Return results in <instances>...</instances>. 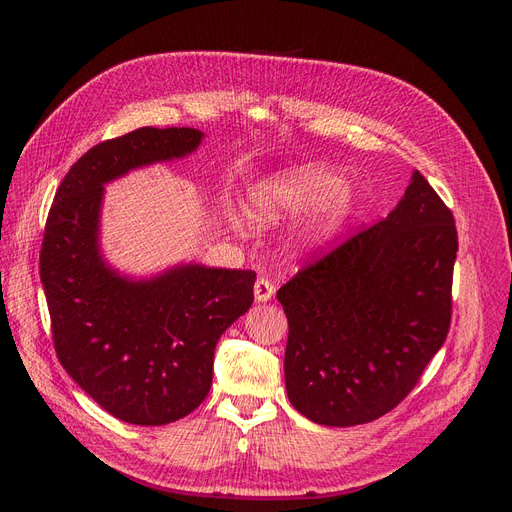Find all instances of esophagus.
<instances>
[{
  "instance_id": "obj_1",
  "label": "esophagus",
  "mask_w": 512,
  "mask_h": 512,
  "mask_svg": "<svg viewBox=\"0 0 512 512\" xmlns=\"http://www.w3.org/2000/svg\"><path fill=\"white\" fill-rule=\"evenodd\" d=\"M275 294V286L273 282L269 280V277H258L256 284H254V297L258 303H265L269 301Z\"/></svg>"
}]
</instances>
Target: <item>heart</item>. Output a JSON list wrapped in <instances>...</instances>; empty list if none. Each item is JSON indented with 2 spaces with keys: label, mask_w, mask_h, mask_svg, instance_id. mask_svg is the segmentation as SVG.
<instances>
[{
  "label": "heart",
  "mask_w": 512,
  "mask_h": 512,
  "mask_svg": "<svg viewBox=\"0 0 512 512\" xmlns=\"http://www.w3.org/2000/svg\"><path fill=\"white\" fill-rule=\"evenodd\" d=\"M320 207L309 243L329 241L344 226L354 209V190L342 183L335 170L320 164H305L284 170L252 190L250 218L256 224H271L288 215H301Z\"/></svg>",
  "instance_id": "b5f03b06"
}]
</instances>
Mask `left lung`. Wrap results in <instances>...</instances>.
I'll return each instance as SVG.
<instances>
[{"instance_id": "8db88e82", "label": "left lung", "mask_w": 512, "mask_h": 512, "mask_svg": "<svg viewBox=\"0 0 512 512\" xmlns=\"http://www.w3.org/2000/svg\"><path fill=\"white\" fill-rule=\"evenodd\" d=\"M457 228L418 173L399 205L277 290L290 404L309 421H376L408 397L451 327Z\"/></svg>"}]
</instances>
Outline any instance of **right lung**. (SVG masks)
Instances as JSON below:
<instances>
[{"label":"right lung","mask_w":512,"mask_h":512,"mask_svg":"<svg viewBox=\"0 0 512 512\" xmlns=\"http://www.w3.org/2000/svg\"><path fill=\"white\" fill-rule=\"evenodd\" d=\"M200 141L194 128H138L91 147L61 181L44 226L40 280L57 359L132 425L173 423L203 404L215 344L254 303V271L179 265L136 282L100 256L104 183L188 156Z\"/></svg>","instance_id":"1"}]
</instances>
